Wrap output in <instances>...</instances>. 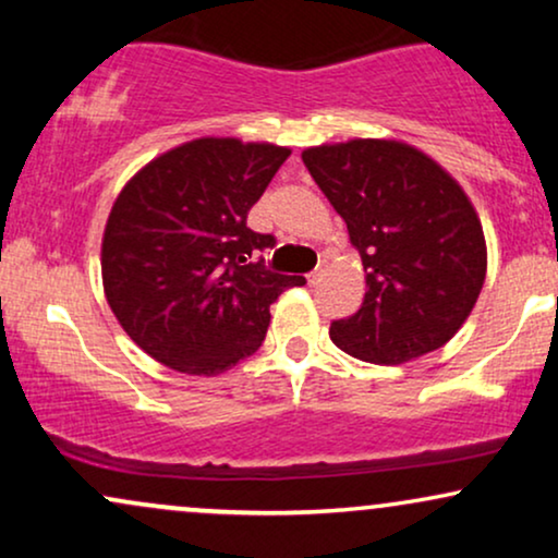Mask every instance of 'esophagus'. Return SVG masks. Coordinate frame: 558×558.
Wrapping results in <instances>:
<instances>
[{"mask_svg": "<svg viewBox=\"0 0 558 558\" xmlns=\"http://www.w3.org/2000/svg\"><path fill=\"white\" fill-rule=\"evenodd\" d=\"M325 275H328V262H319L317 270H315V272H310V283H312V286H317L319 280L325 278Z\"/></svg>", "mask_w": 558, "mask_h": 558, "instance_id": "obj_1", "label": "esophagus"}]
</instances>
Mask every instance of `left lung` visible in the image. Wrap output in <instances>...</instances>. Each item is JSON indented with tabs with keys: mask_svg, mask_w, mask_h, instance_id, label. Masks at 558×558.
<instances>
[{
	"mask_svg": "<svg viewBox=\"0 0 558 558\" xmlns=\"http://www.w3.org/2000/svg\"><path fill=\"white\" fill-rule=\"evenodd\" d=\"M349 228L367 272L354 317L330 341L373 364L440 349L475 310L488 270L483 226L451 172L396 138H351L301 151Z\"/></svg>",
	"mask_w": 558,
	"mask_h": 558,
	"instance_id": "left-lung-1",
	"label": "left lung"
}]
</instances>
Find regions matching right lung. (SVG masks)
Instances as JSON below:
<instances>
[{
  "label": "right lung",
  "instance_id": "1",
  "mask_svg": "<svg viewBox=\"0 0 558 558\" xmlns=\"http://www.w3.org/2000/svg\"><path fill=\"white\" fill-rule=\"evenodd\" d=\"M288 146L204 136L144 165L114 198L101 235V283L112 315L151 360L213 377L265 341L270 304L306 283L252 252L275 239L246 215Z\"/></svg>",
  "mask_w": 558,
  "mask_h": 558
}]
</instances>
